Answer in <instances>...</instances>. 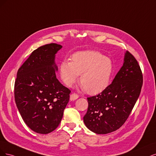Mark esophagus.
<instances>
[{"label": "esophagus", "mask_w": 156, "mask_h": 156, "mask_svg": "<svg viewBox=\"0 0 156 156\" xmlns=\"http://www.w3.org/2000/svg\"><path fill=\"white\" fill-rule=\"evenodd\" d=\"M78 98V94H76V93H72L71 95H70V100H76Z\"/></svg>", "instance_id": "obj_1"}]
</instances>
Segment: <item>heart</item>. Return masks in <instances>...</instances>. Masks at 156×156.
<instances>
[{"mask_svg":"<svg viewBox=\"0 0 156 156\" xmlns=\"http://www.w3.org/2000/svg\"><path fill=\"white\" fill-rule=\"evenodd\" d=\"M113 70L112 60L96 51L76 52L72 55L71 62L64 60L59 65L60 76L67 86L73 87L80 74L82 90L91 94L106 88Z\"/></svg>","mask_w":156,"mask_h":156,"instance_id":"b5f03b06","label":"heart"}]
</instances>
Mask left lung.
<instances>
[{
	"label": "left lung",
	"mask_w": 156,
	"mask_h": 156,
	"mask_svg": "<svg viewBox=\"0 0 156 156\" xmlns=\"http://www.w3.org/2000/svg\"><path fill=\"white\" fill-rule=\"evenodd\" d=\"M142 85L137 61L126 52L123 65L112 83L98 95L87 98L88 108L83 117L86 127L97 134L111 133L121 127L137 102Z\"/></svg>",
	"instance_id": "left-lung-1"
}]
</instances>
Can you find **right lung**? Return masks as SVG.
Masks as SVG:
<instances>
[{"mask_svg":"<svg viewBox=\"0 0 156 156\" xmlns=\"http://www.w3.org/2000/svg\"><path fill=\"white\" fill-rule=\"evenodd\" d=\"M61 44L51 43L35 50L19 68L15 100L21 117L34 132L47 134L61 122L71 91L56 78L55 62Z\"/></svg>","mask_w":156,"mask_h":156,"instance_id":"right-lung-1","label":"right lung"}]
</instances>
